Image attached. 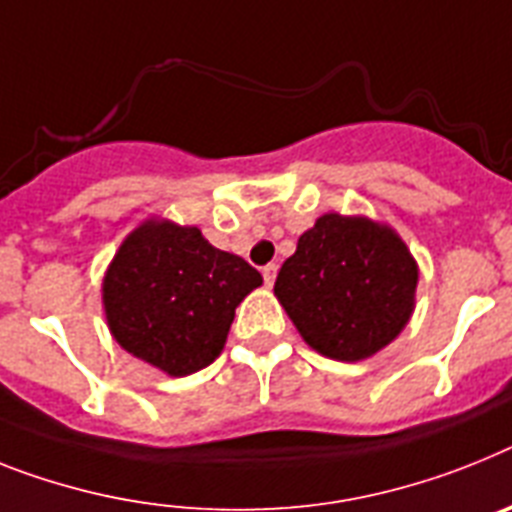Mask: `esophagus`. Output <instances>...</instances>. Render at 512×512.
<instances>
[{"label": "esophagus", "instance_id": "34e87169", "mask_svg": "<svg viewBox=\"0 0 512 512\" xmlns=\"http://www.w3.org/2000/svg\"><path fill=\"white\" fill-rule=\"evenodd\" d=\"M276 276H278V265H265L263 268V278H265V286H273L276 283Z\"/></svg>", "mask_w": 512, "mask_h": 512}]
</instances>
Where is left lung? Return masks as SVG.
Returning <instances> with one entry per match:
<instances>
[{
    "mask_svg": "<svg viewBox=\"0 0 512 512\" xmlns=\"http://www.w3.org/2000/svg\"><path fill=\"white\" fill-rule=\"evenodd\" d=\"M416 286L419 265L393 226L325 213L299 236L273 294L309 349L364 362L409 325Z\"/></svg>",
    "mask_w": 512,
    "mask_h": 512,
    "instance_id": "1",
    "label": "left lung"
}]
</instances>
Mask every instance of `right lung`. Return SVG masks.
Returning <instances> with one entry per match:
<instances>
[{"instance_id": "obj_1", "label": "right lung", "mask_w": 512, "mask_h": 512, "mask_svg": "<svg viewBox=\"0 0 512 512\" xmlns=\"http://www.w3.org/2000/svg\"><path fill=\"white\" fill-rule=\"evenodd\" d=\"M263 276L216 249L197 226L150 216L124 236L103 273L101 302L114 341L169 377L213 364L236 307Z\"/></svg>"}]
</instances>
